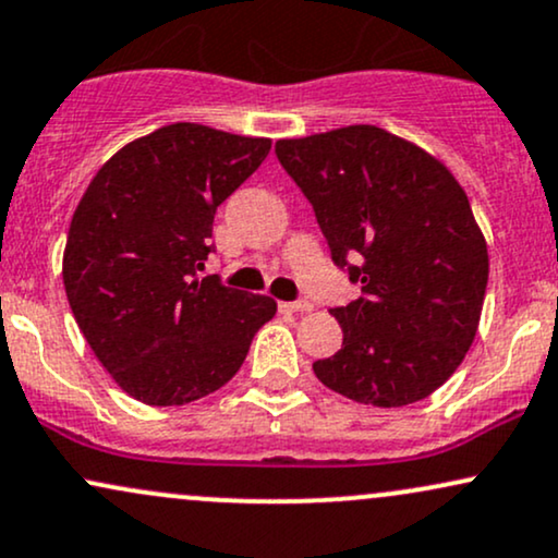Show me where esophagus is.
<instances>
[{"label":"esophagus","mask_w":558,"mask_h":558,"mask_svg":"<svg viewBox=\"0 0 558 558\" xmlns=\"http://www.w3.org/2000/svg\"><path fill=\"white\" fill-rule=\"evenodd\" d=\"M312 308H314V304H312V301H306V299L280 301V312H283V314H306V312H312Z\"/></svg>","instance_id":"esophagus-1"}]
</instances>
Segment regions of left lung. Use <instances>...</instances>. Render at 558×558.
<instances>
[{
    "instance_id": "1",
    "label": "left lung",
    "mask_w": 558,
    "mask_h": 558,
    "mask_svg": "<svg viewBox=\"0 0 558 558\" xmlns=\"http://www.w3.org/2000/svg\"><path fill=\"white\" fill-rule=\"evenodd\" d=\"M361 296L332 308L343 348L314 361L325 387L374 408L428 398L478 332L488 250L468 194L424 147L372 124L275 143ZM355 256L359 266H348Z\"/></svg>"
}]
</instances>
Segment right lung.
Segmentation results:
<instances>
[{
  "label": "right lung",
  "instance_id": "obj_1",
  "mask_svg": "<svg viewBox=\"0 0 558 558\" xmlns=\"http://www.w3.org/2000/svg\"><path fill=\"white\" fill-rule=\"evenodd\" d=\"M272 140L179 122L100 166L66 233L62 278L80 332L145 405H184L226 385L278 312L270 296L203 278L218 205Z\"/></svg>",
  "mask_w": 558,
  "mask_h": 558
}]
</instances>
